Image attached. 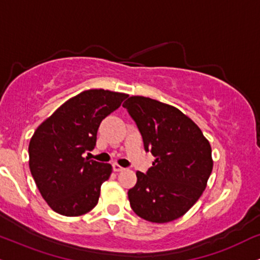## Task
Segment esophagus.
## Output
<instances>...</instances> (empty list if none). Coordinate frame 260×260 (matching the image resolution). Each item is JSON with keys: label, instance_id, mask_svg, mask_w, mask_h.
<instances>
[{"label": "esophagus", "instance_id": "esophagus-1", "mask_svg": "<svg viewBox=\"0 0 260 260\" xmlns=\"http://www.w3.org/2000/svg\"><path fill=\"white\" fill-rule=\"evenodd\" d=\"M112 168H113L114 172H120V171H123V170H124V168H121V166L118 165V164H113V165H112Z\"/></svg>", "mask_w": 260, "mask_h": 260}]
</instances>
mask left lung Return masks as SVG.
I'll return each mask as SVG.
<instances>
[{"label":"left lung","instance_id":"1","mask_svg":"<svg viewBox=\"0 0 260 260\" xmlns=\"http://www.w3.org/2000/svg\"><path fill=\"white\" fill-rule=\"evenodd\" d=\"M135 121L146 152L155 156L146 174L137 171L129 189L130 206L153 223L182 217L199 200L212 172V150L204 134L178 108L131 96L123 104Z\"/></svg>","mask_w":260,"mask_h":260}]
</instances>
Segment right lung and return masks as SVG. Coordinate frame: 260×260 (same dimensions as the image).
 Listing matches in <instances>:
<instances>
[{
  "label": "right lung",
  "instance_id": "right-lung-1",
  "mask_svg": "<svg viewBox=\"0 0 260 260\" xmlns=\"http://www.w3.org/2000/svg\"><path fill=\"white\" fill-rule=\"evenodd\" d=\"M126 94L104 89L82 91L42 123L28 145V165L42 197L62 216H82L98 205L110 164L84 153L96 146L101 121L117 110Z\"/></svg>",
  "mask_w": 260,
  "mask_h": 260
}]
</instances>
